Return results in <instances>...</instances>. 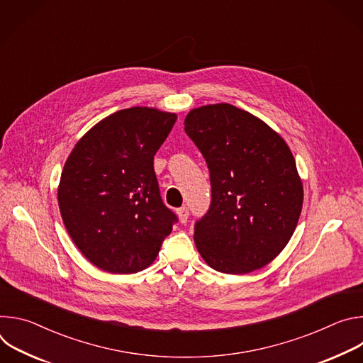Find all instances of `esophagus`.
I'll return each mask as SVG.
<instances>
[{"label":"esophagus","mask_w":363,"mask_h":363,"mask_svg":"<svg viewBox=\"0 0 363 363\" xmlns=\"http://www.w3.org/2000/svg\"><path fill=\"white\" fill-rule=\"evenodd\" d=\"M177 214H178V217H179V221H181L182 224H185V223L188 221V217H189V211H188L186 206H181V208H178V210H177Z\"/></svg>","instance_id":"esophagus-1"}]
</instances>
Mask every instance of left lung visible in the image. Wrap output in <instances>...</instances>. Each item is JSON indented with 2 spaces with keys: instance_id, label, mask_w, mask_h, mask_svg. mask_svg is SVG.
I'll return each mask as SVG.
<instances>
[{
  "instance_id": "8db88e82",
  "label": "left lung",
  "mask_w": 363,
  "mask_h": 363,
  "mask_svg": "<svg viewBox=\"0 0 363 363\" xmlns=\"http://www.w3.org/2000/svg\"><path fill=\"white\" fill-rule=\"evenodd\" d=\"M184 125L211 181L210 208L194 227L199 254L227 274L264 267L287 245L301 213L303 185L289 146L228 103L194 109Z\"/></svg>"
}]
</instances>
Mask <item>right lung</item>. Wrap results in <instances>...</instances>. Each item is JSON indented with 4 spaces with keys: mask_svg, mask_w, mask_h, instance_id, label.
Listing matches in <instances>:
<instances>
[{
    "mask_svg": "<svg viewBox=\"0 0 363 363\" xmlns=\"http://www.w3.org/2000/svg\"><path fill=\"white\" fill-rule=\"evenodd\" d=\"M175 113L119 111L74 146L59 185L66 230L96 267L130 274L150 266L178 217L164 203L153 157Z\"/></svg>",
    "mask_w": 363,
    "mask_h": 363,
    "instance_id": "right-lung-1",
    "label": "right lung"
}]
</instances>
